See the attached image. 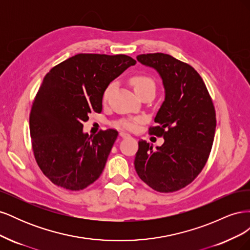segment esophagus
Segmentation results:
<instances>
[{
    "instance_id": "34e87169",
    "label": "esophagus",
    "mask_w": 250,
    "mask_h": 250,
    "mask_svg": "<svg viewBox=\"0 0 250 250\" xmlns=\"http://www.w3.org/2000/svg\"><path fill=\"white\" fill-rule=\"evenodd\" d=\"M119 134H120V137H121V138H123V139H125V138H129V137H130L129 134L126 133V132H124V131H120V132H119Z\"/></svg>"
}]
</instances>
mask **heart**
Returning a JSON list of instances; mask_svg holds the SVG:
<instances>
[{
  "label": "heart",
  "instance_id": "b5f03b06",
  "mask_svg": "<svg viewBox=\"0 0 250 250\" xmlns=\"http://www.w3.org/2000/svg\"><path fill=\"white\" fill-rule=\"evenodd\" d=\"M129 82L131 86L133 87L134 92L137 93L140 97L144 94H146L148 92H154L155 93V83L152 78H150L147 75L144 74H137L133 75L129 78ZM115 86V83H110V84L104 89L103 95H102V99L103 101H106L108 99V97L111 93V90ZM141 119H131V120H121L116 124L117 127L120 128H124V129L127 130H135L138 127V124L141 122Z\"/></svg>",
  "mask_w": 250,
  "mask_h": 250
}]
</instances>
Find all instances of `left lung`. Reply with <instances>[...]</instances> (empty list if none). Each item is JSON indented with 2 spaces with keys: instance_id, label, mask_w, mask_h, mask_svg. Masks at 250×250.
<instances>
[{
  "instance_id": "8db88e82",
  "label": "left lung",
  "mask_w": 250,
  "mask_h": 250,
  "mask_svg": "<svg viewBox=\"0 0 250 250\" xmlns=\"http://www.w3.org/2000/svg\"><path fill=\"white\" fill-rule=\"evenodd\" d=\"M139 62L155 69L165 86V101L149 133L165 142L153 149L139 141L134 168L153 190L172 193L184 188L199 175L213 146L216 111L213 100L193 66L164 53L142 54Z\"/></svg>"
}]
</instances>
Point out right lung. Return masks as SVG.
I'll use <instances>...</instances> for the list:
<instances>
[{"mask_svg":"<svg viewBox=\"0 0 250 250\" xmlns=\"http://www.w3.org/2000/svg\"><path fill=\"white\" fill-rule=\"evenodd\" d=\"M135 62L124 54H77L44 76L30 112V135L37 165L55 186L80 191L101 175L118 131L92 138L82 123L89 112L102 111L104 89Z\"/></svg>","mask_w":250,"mask_h":250,"instance_id":"add662e5","label":"right lung"}]
</instances>
